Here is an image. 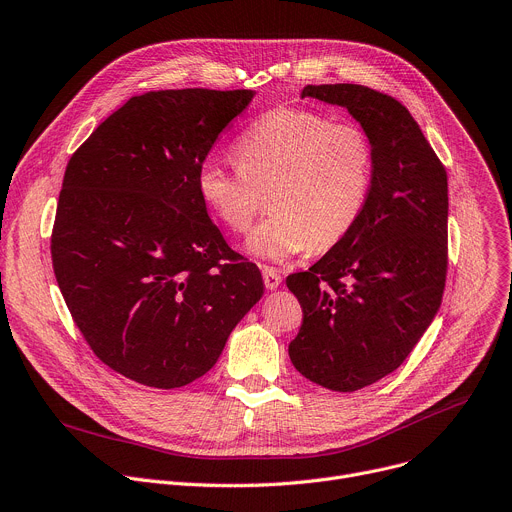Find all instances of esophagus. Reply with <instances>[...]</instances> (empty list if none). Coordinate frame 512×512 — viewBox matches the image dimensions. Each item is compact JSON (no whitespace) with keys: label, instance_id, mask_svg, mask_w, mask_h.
I'll return each instance as SVG.
<instances>
[{"label":"esophagus","instance_id":"esophagus-1","mask_svg":"<svg viewBox=\"0 0 512 512\" xmlns=\"http://www.w3.org/2000/svg\"><path fill=\"white\" fill-rule=\"evenodd\" d=\"M261 273H263V284H265L267 290H275L277 286L282 284V275L277 269L265 265V267H261Z\"/></svg>","mask_w":512,"mask_h":512}]
</instances>
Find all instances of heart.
I'll use <instances>...</instances> for the list:
<instances>
[{
  "label": "heart",
  "instance_id": "b5f03b06",
  "mask_svg": "<svg viewBox=\"0 0 512 512\" xmlns=\"http://www.w3.org/2000/svg\"><path fill=\"white\" fill-rule=\"evenodd\" d=\"M235 159L237 167H200V198L224 228L245 232L267 194L271 214L253 230L249 251L273 261L341 243L365 208L374 175L363 128L292 106L259 116L237 141Z\"/></svg>",
  "mask_w": 512,
  "mask_h": 512
}]
</instances>
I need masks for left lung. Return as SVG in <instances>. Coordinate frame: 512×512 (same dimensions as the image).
I'll list each match as a JSON object with an SVG mask.
<instances>
[{
    "mask_svg": "<svg viewBox=\"0 0 512 512\" xmlns=\"http://www.w3.org/2000/svg\"><path fill=\"white\" fill-rule=\"evenodd\" d=\"M337 104L374 149L365 208L327 255L288 275L302 306L290 343L310 382L355 392L392 374L433 322L447 277V173L410 112L357 83L306 85L302 98Z\"/></svg>",
    "mask_w": 512,
    "mask_h": 512,
    "instance_id": "left-lung-1",
    "label": "left lung"
}]
</instances>
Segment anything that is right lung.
Wrapping results in <instances>:
<instances>
[{
	"instance_id": "right-lung-1",
	"label": "right lung",
	"mask_w": 512,
	"mask_h": 512,
	"mask_svg": "<svg viewBox=\"0 0 512 512\" xmlns=\"http://www.w3.org/2000/svg\"><path fill=\"white\" fill-rule=\"evenodd\" d=\"M251 89L132 96L67 163L53 269L100 361L151 388H181L218 361L263 296L261 271L210 220L198 173Z\"/></svg>"
}]
</instances>
